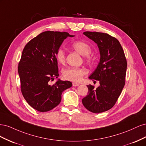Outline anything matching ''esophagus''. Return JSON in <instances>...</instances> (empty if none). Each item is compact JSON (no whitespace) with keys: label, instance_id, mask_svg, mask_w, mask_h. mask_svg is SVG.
Wrapping results in <instances>:
<instances>
[{"label":"esophagus","instance_id":"esophagus-1","mask_svg":"<svg viewBox=\"0 0 146 146\" xmlns=\"http://www.w3.org/2000/svg\"><path fill=\"white\" fill-rule=\"evenodd\" d=\"M72 86H75V87H76V86H79V85H78V83H77L73 82V83H72Z\"/></svg>","mask_w":146,"mask_h":146}]
</instances>
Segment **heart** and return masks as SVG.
I'll use <instances>...</instances> for the list:
<instances>
[{"instance_id": "1", "label": "heart", "mask_w": 146, "mask_h": 146, "mask_svg": "<svg viewBox=\"0 0 146 146\" xmlns=\"http://www.w3.org/2000/svg\"><path fill=\"white\" fill-rule=\"evenodd\" d=\"M71 47L79 54L84 55V59L90 61L92 58L91 52V46L89 43L85 41H76L74 42ZM56 58L57 61L61 64H64L66 61V53L63 48H60L56 52ZM86 71L85 69L80 68H69L65 69L63 71V76L66 80L78 82L82 80L84 75Z\"/></svg>"}]
</instances>
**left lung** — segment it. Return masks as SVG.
I'll return each mask as SVG.
<instances>
[{
	"label": "left lung",
	"instance_id": "1",
	"mask_svg": "<svg viewBox=\"0 0 146 146\" xmlns=\"http://www.w3.org/2000/svg\"><path fill=\"white\" fill-rule=\"evenodd\" d=\"M83 34L98 44L100 59L89 77L93 81L98 80L100 86L95 89L91 85H87L88 94L82 99V103L92 113H102L111 109L121 94L125 83L127 60L116 38L97 32H85Z\"/></svg>",
	"mask_w": 146,
	"mask_h": 146
}]
</instances>
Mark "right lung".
Returning <instances> with one entry per match:
<instances>
[{"label": "right lung", "mask_w": 146, "mask_h": 146, "mask_svg": "<svg viewBox=\"0 0 146 146\" xmlns=\"http://www.w3.org/2000/svg\"><path fill=\"white\" fill-rule=\"evenodd\" d=\"M68 36V32L46 31L28 42L18 64L21 90L27 102L40 112H46L58 105L63 91L72 86L69 81L58 80L56 52Z\"/></svg>", "instance_id": "add662e5"}]
</instances>
